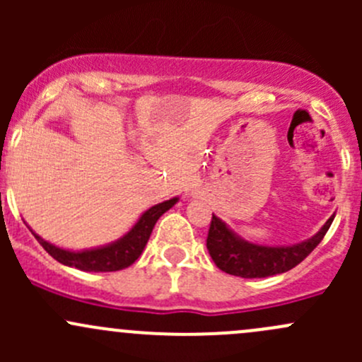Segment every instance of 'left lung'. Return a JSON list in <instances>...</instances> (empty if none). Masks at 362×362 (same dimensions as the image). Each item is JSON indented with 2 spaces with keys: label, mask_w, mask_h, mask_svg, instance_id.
I'll use <instances>...</instances> for the list:
<instances>
[{
  "label": "left lung",
  "mask_w": 362,
  "mask_h": 362,
  "mask_svg": "<svg viewBox=\"0 0 362 362\" xmlns=\"http://www.w3.org/2000/svg\"><path fill=\"white\" fill-rule=\"evenodd\" d=\"M334 217L327 218L315 236L291 247L255 245L240 238L218 217L211 215L206 249L218 269L242 279H264L298 266L326 236Z\"/></svg>",
  "instance_id": "1"
}]
</instances>
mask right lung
Segmentation results:
<instances>
[{
    "label": "right lung",
    "mask_w": 362,
    "mask_h": 362,
    "mask_svg": "<svg viewBox=\"0 0 362 362\" xmlns=\"http://www.w3.org/2000/svg\"><path fill=\"white\" fill-rule=\"evenodd\" d=\"M177 202L178 198H173L148 208V210L141 215L140 221L131 228V231L127 233V235H124L122 238L110 243V245L100 247V249H90L82 252L64 250L52 245V243L45 242L43 238H40L36 233H33V235L38 240L40 245L49 252L56 261H59L61 264L73 266V268L82 269V272H119V269L131 266L138 257H140L145 245H147L148 238H151V233L152 229H154L158 218L164 214V211L170 210Z\"/></svg>",
    "instance_id": "add662e5"
}]
</instances>
